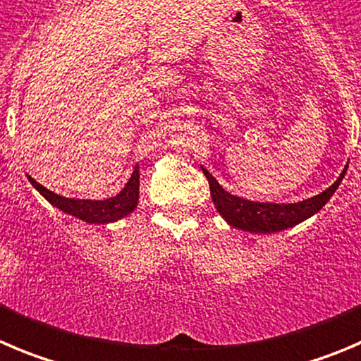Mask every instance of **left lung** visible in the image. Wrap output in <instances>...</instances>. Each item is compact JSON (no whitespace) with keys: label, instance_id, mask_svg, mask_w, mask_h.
Here are the masks:
<instances>
[{"label":"left lung","instance_id":"8db88e82","mask_svg":"<svg viewBox=\"0 0 361 361\" xmlns=\"http://www.w3.org/2000/svg\"><path fill=\"white\" fill-rule=\"evenodd\" d=\"M203 174L207 176L208 185H210V194L215 208H217L222 217L230 222L231 226L238 228V230L251 231V233H274V231L295 226L301 221L308 219L310 215L321 210L340 185L343 174H345V169L340 174L338 180L331 187L326 188L324 192H321L319 196L290 204L255 203V201L231 196L230 192L224 190L207 169H203Z\"/></svg>","mask_w":361,"mask_h":361}]
</instances>
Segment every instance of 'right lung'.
Masks as SVG:
<instances>
[{
    "label": "right lung",
    "instance_id": "add662e5",
    "mask_svg": "<svg viewBox=\"0 0 361 361\" xmlns=\"http://www.w3.org/2000/svg\"><path fill=\"white\" fill-rule=\"evenodd\" d=\"M30 183L42 194L46 200L56 208H60L66 214L74 215V217L82 219V221L90 222V224H106L114 222L117 219L124 217L130 212L135 210L139 203V169L135 167L130 181L126 187L117 194L116 197L104 201H89V200H67V197L59 196L55 192L48 190L40 183H37L33 178H30Z\"/></svg>",
    "mask_w": 361,
    "mask_h": 361
}]
</instances>
